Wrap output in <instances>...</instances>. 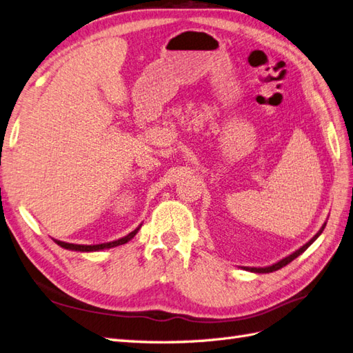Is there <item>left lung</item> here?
<instances>
[{"label": "left lung", "mask_w": 353, "mask_h": 353, "mask_svg": "<svg viewBox=\"0 0 353 353\" xmlns=\"http://www.w3.org/2000/svg\"><path fill=\"white\" fill-rule=\"evenodd\" d=\"M325 226H326V222L322 225V228L319 230V232L316 234L314 237H312L308 243H305V245L302 246V248H299L297 250H294L293 254H290L288 256H285V258H283V260H279L278 263H275V264H272V265H265V268H241L243 270H248V272H254V273H270V272H275V270H279L281 268H284V265H287L288 263H292L294 258H297L299 256L302 252H305V250H307L312 243H314L316 240H317V237L320 236V234L323 232V230H325Z\"/></svg>", "instance_id": "obj_1"}]
</instances>
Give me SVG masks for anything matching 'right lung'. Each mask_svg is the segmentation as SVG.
Masks as SVG:
<instances>
[{"mask_svg": "<svg viewBox=\"0 0 353 353\" xmlns=\"http://www.w3.org/2000/svg\"><path fill=\"white\" fill-rule=\"evenodd\" d=\"M142 228V223H140L134 231H131L127 236L122 237V239H117L114 241H108V243H101V245H74V243H66V241H60V240H54L57 243L59 246L69 249V250H77V252H97V250H104V249H110V248H116L119 245H125V243H128L132 237L136 236L139 232V230Z\"/></svg>", "mask_w": 353, "mask_h": 353, "instance_id": "right-lung-1", "label": "right lung"}]
</instances>
